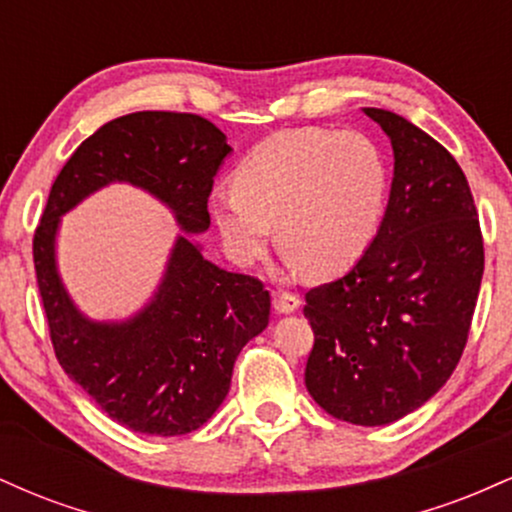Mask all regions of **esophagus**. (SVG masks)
<instances>
[{"label":"esophagus","mask_w":512,"mask_h":512,"mask_svg":"<svg viewBox=\"0 0 512 512\" xmlns=\"http://www.w3.org/2000/svg\"><path fill=\"white\" fill-rule=\"evenodd\" d=\"M298 305H301V298H298L296 293H291V291H279V293H274V308H276V313L289 315V313H293V310H298Z\"/></svg>","instance_id":"obj_1"}]
</instances>
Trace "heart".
I'll return each instance as SVG.
<instances>
[{
    "label": "heart",
    "mask_w": 512,
    "mask_h": 512,
    "mask_svg": "<svg viewBox=\"0 0 512 512\" xmlns=\"http://www.w3.org/2000/svg\"><path fill=\"white\" fill-rule=\"evenodd\" d=\"M387 192L390 170L368 134L303 127L257 144L233 175V190L211 199V216L240 264L267 250L276 226L293 264L334 276L378 236Z\"/></svg>",
    "instance_id": "1"
}]
</instances>
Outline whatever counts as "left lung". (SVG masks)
<instances>
[{
    "label": "left lung",
    "instance_id": "obj_1",
    "mask_svg": "<svg viewBox=\"0 0 512 512\" xmlns=\"http://www.w3.org/2000/svg\"><path fill=\"white\" fill-rule=\"evenodd\" d=\"M395 151L378 236L344 276L305 293V387L327 414L385 426L448 383L467 344L484 238L462 168L431 134L366 108Z\"/></svg>",
    "mask_w": 512,
    "mask_h": 512
}]
</instances>
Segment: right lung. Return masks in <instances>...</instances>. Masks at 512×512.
<instances>
[{
    "label": "right lung",
    "mask_w": 512,
    "mask_h": 512,
    "mask_svg": "<svg viewBox=\"0 0 512 512\" xmlns=\"http://www.w3.org/2000/svg\"><path fill=\"white\" fill-rule=\"evenodd\" d=\"M231 146L202 115L144 110L93 132L64 163L33 233L38 291L57 361L117 424L146 436H185L228 395L233 363L269 322L257 276L207 262L178 238L156 298L134 320L98 325L76 313L55 269L60 216L113 180L154 192L187 233L207 231L214 175Z\"/></svg>",
    "instance_id": "obj_1"
}]
</instances>
